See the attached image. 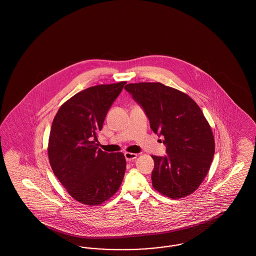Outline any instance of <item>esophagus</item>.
Listing matches in <instances>:
<instances>
[{
	"label": "esophagus",
	"instance_id": "esophagus-1",
	"mask_svg": "<svg viewBox=\"0 0 256 256\" xmlns=\"http://www.w3.org/2000/svg\"><path fill=\"white\" fill-rule=\"evenodd\" d=\"M137 154H132V152H124V158L126 161H132L135 158H137Z\"/></svg>",
	"mask_w": 256,
	"mask_h": 256
}]
</instances>
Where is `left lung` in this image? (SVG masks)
<instances>
[{
	"label": "left lung",
	"mask_w": 256,
	"mask_h": 256,
	"mask_svg": "<svg viewBox=\"0 0 256 256\" xmlns=\"http://www.w3.org/2000/svg\"><path fill=\"white\" fill-rule=\"evenodd\" d=\"M124 89L145 111L152 132L164 137L167 156H152L154 188L170 198L192 194L206 176L215 152L202 111L187 94L160 82L130 84Z\"/></svg>",
	"instance_id": "8db88e82"
}]
</instances>
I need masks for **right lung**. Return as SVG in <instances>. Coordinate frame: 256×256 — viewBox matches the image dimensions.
Listing matches in <instances>:
<instances>
[{"instance_id":"1","label":"right lung","mask_w":256,"mask_h":256,"mask_svg":"<svg viewBox=\"0 0 256 256\" xmlns=\"http://www.w3.org/2000/svg\"><path fill=\"white\" fill-rule=\"evenodd\" d=\"M126 82L92 86L66 100L50 132L48 156L54 176L76 200L98 206L119 190L126 172L122 152L98 148L97 136Z\"/></svg>"}]
</instances>
